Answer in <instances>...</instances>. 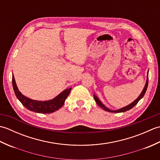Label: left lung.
<instances>
[{"label": "left lung", "instance_id": "1", "mask_svg": "<svg viewBox=\"0 0 160 160\" xmlns=\"http://www.w3.org/2000/svg\"><path fill=\"white\" fill-rule=\"evenodd\" d=\"M148 83V73H147V82H146L145 86H144V89H143V90H142V93H140V96H138V98H137L136 100L132 102V103H131L130 104H128V105H127V106H126V107H123V108H120V109L114 110V111H113V110H111V109H109V108H108L107 107H105L104 105L102 103V102H101L99 99H98V98L96 96V95H93L94 100H95V101H96V102L98 104V106H100L101 108H102L103 109H104V111H106L111 112V113H121V112H125V111H128V110L131 109V108H132V107H135V105H136V104H138V102L140 101V100L142 99V98L144 97V94H145V93H146V91H147V89Z\"/></svg>", "mask_w": 160, "mask_h": 160}]
</instances>
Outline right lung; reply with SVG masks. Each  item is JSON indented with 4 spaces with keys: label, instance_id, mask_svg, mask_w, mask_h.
<instances>
[{
    "label": "right lung",
    "instance_id": "1",
    "mask_svg": "<svg viewBox=\"0 0 160 160\" xmlns=\"http://www.w3.org/2000/svg\"><path fill=\"white\" fill-rule=\"evenodd\" d=\"M12 85L17 98L28 109L39 113H51L59 109L63 106L64 102L69 96L71 88L64 90L58 96L52 100L46 101L34 100L26 97L20 92L16 84L14 76L12 75Z\"/></svg>",
    "mask_w": 160,
    "mask_h": 160
}]
</instances>
